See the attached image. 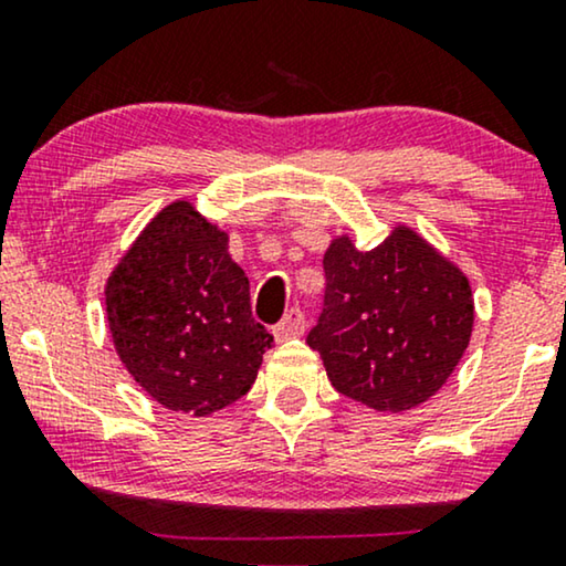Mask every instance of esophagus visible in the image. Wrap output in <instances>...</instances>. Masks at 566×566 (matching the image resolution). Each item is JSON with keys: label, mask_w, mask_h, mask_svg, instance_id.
Instances as JSON below:
<instances>
[{"label": "esophagus", "mask_w": 566, "mask_h": 566, "mask_svg": "<svg viewBox=\"0 0 566 566\" xmlns=\"http://www.w3.org/2000/svg\"><path fill=\"white\" fill-rule=\"evenodd\" d=\"M304 329H306L304 314H301V308L293 306V308H289V312H285L281 324H277V327H275L273 332H275L277 343H283V339L301 337V335H304Z\"/></svg>", "instance_id": "1"}]
</instances>
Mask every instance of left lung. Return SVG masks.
<instances>
[{
    "mask_svg": "<svg viewBox=\"0 0 566 566\" xmlns=\"http://www.w3.org/2000/svg\"><path fill=\"white\" fill-rule=\"evenodd\" d=\"M324 312L306 343L332 386L376 412H407L459 366L474 329L469 277L397 223L363 252L339 234L324 252Z\"/></svg>",
    "mask_w": 566,
    "mask_h": 566,
    "instance_id": "1",
    "label": "left lung"
}]
</instances>
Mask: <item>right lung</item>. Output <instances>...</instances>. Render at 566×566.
<instances>
[{"mask_svg":"<svg viewBox=\"0 0 566 566\" xmlns=\"http://www.w3.org/2000/svg\"><path fill=\"white\" fill-rule=\"evenodd\" d=\"M105 312L123 366L172 412L206 417L244 397L273 345L229 234L190 200L146 223L107 277Z\"/></svg>","mask_w":566,"mask_h":566,"instance_id":"1","label":"right lung"}]
</instances>
